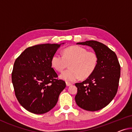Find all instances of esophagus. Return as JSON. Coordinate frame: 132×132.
Here are the masks:
<instances>
[{
  "mask_svg": "<svg viewBox=\"0 0 132 132\" xmlns=\"http://www.w3.org/2000/svg\"><path fill=\"white\" fill-rule=\"evenodd\" d=\"M66 85H67V86H71V85H72V84L70 82H66Z\"/></svg>",
  "mask_w": 132,
  "mask_h": 132,
  "instance_id": "obj_1",
  "label": "esophagus"
}]
</instances>
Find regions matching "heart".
<instances>
[{
  "instance_id": "1",
  "label": "heart",
  "mask_w": 132,
  "mask_h": 132,
  "mask_svg": "<svg viewBox=\"0 0 132 132\" xmlns=\"http://www.w3.org/2000/svg\"><path fill=\"white\" fill-rule=\"evenodd\" d=\"M52 66L61 72L70 65V68L60 75L61 78L68 82L88 78L97 67L98 56L96 52L87 51V49L78 45L70 46L63 51V55L56 53L51 60Z\"/></svg>"
}]
</instances>
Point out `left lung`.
Here are the masks:
<instances>
[{
	"label": "left lung",
	"mask_w": 132,
	"mask_h": 132,
	"mask_svg": "<svg viewBox=\"0 0 132 132\" xmlns=\"http://www.w3.org/2000/svg\"><path fill=\"white\" fill-rule=\"evenodd\" d=\"M77 44L91 46L98 56V64L88 78L76 83V102L86 110H99L107 106L116 94L120 77V64L115 52L100 42L91 40Z\"/></svg>",
	"instance_id": "obj_1"
}]
</instances>
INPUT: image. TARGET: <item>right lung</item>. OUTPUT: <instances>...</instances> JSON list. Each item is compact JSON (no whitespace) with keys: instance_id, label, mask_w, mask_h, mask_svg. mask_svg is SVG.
Segmentation results:
<instances>
[{"instance_id":"right-lung-1","label":"right lung","mask_w":132,"mask_h":132,"mask_svg":"<svg viewBox=\"0 0 132 132\" xmlns=\"http://www.w3.org/2000/svg\"><path fill=\"white\" fill-rule=\"evenodd\" d=\"M61 44L29 46L16 59L12 81L17 100L26 110L44 114L54 108L65 88L52 67L51 60Z\"/></svg>"}]
</instances>
